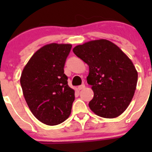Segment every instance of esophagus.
Masks as SVG:
<instances>
[{
    "instance_id": "1",
    "label": "esophagus",
    "mask_w": 152,
    "mask_h": 152,
    "mask_svg": "<svg viewBox=\"0 0 152 152\" xmlns=\"http://www.w3.org/2000/svg\"><path fill=\"white\" fill-rule=\"evenodd\" d=\"M85 85H80V86H79V87H78V90H82V89L85 88Z\"/></svg>"
}]
</instances>
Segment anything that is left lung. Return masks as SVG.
Wrapping results in <instances>:
<instances>
[{"label": "left lung", "mask_w": 152, "mask_h": 152, "mask_svg": "<svg viewBox=\"0 0 152 152\" xmlns=\"http://www.w3.org/2000/svg\"><path fill=\"white\" fill-rule=\"evenodd\" d=\"M73 51L89 65L87 84L94 92L89 102L90 110L106 118L122 114L132 99L137 82V72L129 58L107 39L85 42Z\"/></svg>", "instance_id": "obj_1"}]
</instances>
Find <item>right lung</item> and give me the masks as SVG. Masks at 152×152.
<instances>
[{
    "instance_id": "right-lung-1",
    "label": "right lung",
    "mask_w": 152,
    "mask_h": 152,
    "mask_svg": "<svg viewBox=\"0 0 152 152\" xmlns=\"http://www.w3.org/2000/svg\"><path fill=\"white\" fill-rule=\"evenodd\" d=\"M71 48L70 44L45 45L31 56L21 74L26 102L34 115L46 125L62 123L71 113L75 92L64 73Z\"/></svg>"
}]
</instances>
